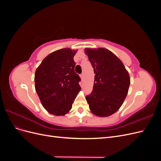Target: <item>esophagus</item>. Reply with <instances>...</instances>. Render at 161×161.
<instances>
[{
	"label": "esophagus",
	"instance_id": "obj_1",
	"mask_svg": "<svg viewBox=\"0 0 161 161\" xmlns=\"http://www.w3.org/2000/svg\"><path fill=\"white\" fill-rule=\"evenodd\" d=\"M83 77H84V74H83V73H82V74L80 75V78L82 79H83Z\"/></svg>",
	"mask_w": 161,
	"mask_h": 161
}]
</instances>
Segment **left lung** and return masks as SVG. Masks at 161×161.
<instances>
[{"mask_svg": "<svg viewBox=\"0 0 161 161\" xmlns=\"http://www.w3.org/2000/svg\"><path fill=\"white\" fill-rule=\"evenodd\" d=\"M85 53L95 74L93 89L86 99L92 114L109 116L119 109L128 94L129 74L122 62L108 50L86 49Z\"/></svg>", "mask_w": 161, "mask_h": 161, "instance_id": "8db88e82", "label": "left lung"}]
</instances>
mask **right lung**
Instances as JSON below:
<instances>
[{"label": "right lung", "instance_id": "right-lung-1", "mask_svg": "<svg viewBox=\"0 0 161 161\" xmlns=\"http://www.w3.org/2000/svg\"><path fill=\"white\" fill-rule=\"evenodd\" d=\"M76 51L60 49L46 56L35 73L36 91L50 114L64 115L69 112L81 88L80 78L75 71Z\"/></svg>", "mask_w": 161, "mask_h": 161}]
</instances>
